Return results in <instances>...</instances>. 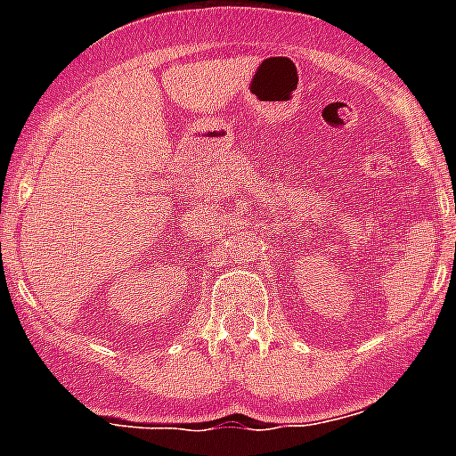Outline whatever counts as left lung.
<instances>
[{
  "mask_svg": "<svg viewBox=\"0 0 456 456\" xmlns=\"http://www.w3.org/2000/svg\"><path fill=\"white\" fill-rule=\"evenodd\" d=\"M454 209H456V207H454Z\"/></svg>",
  "mask_w": 456,
  "mask_h": 456,
  "instance_id": "left-lung-1",
  "label": "left lung"
}]
</instances>
